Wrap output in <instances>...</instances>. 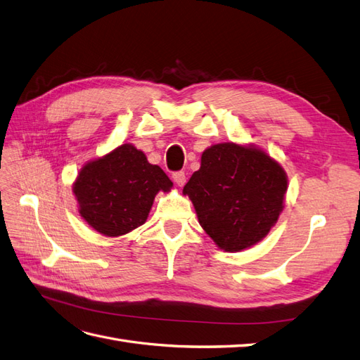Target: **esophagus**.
Segmentation results:
<instances>
[{
    "mask_svg": "<svg viewBox=\"0 0 360 360\" xmlns=\"http://www.w3.org/2000/svg\"><path fill=\"white\" fill-rule=\"evenodd\" d=\"M172 180L174 183L177 184V186H183L184 183H186V174H184V171H177L172 174Z\"/></svg>",
    "mask_w": 360,
    "mask_h": 360,
    "instance_id": "obj_1",
    "label": "esophagus"
}]
</instances>
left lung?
I'll list each match as a JSON object with an SVG mask.
<instances>
[{"mask_svg":"<svg viewBox=\"0 0 360 360\" xmlns=\"http://www.w3.org/2000/svg\"><path fill=\"white\" fill-rule=\"evenodd\" d=\"M287 174L263 150L234 143L204 150L201 167L183 188L200 225L226 252L254 246L284 209Z\"/></svg>","mask_w":360,"mask_h":360,"instance_id":"obj_1","label":"left lung"}]
</instances>
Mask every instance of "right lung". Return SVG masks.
<instances>
[{
  "label": "right lung",
  "mask_w": 360,
  "mask_h": 360,
  "mask_svg": "<svg viewBox=\"0 0 360 360\" xmlns=\"http://www.w3.org/2000/svg\"><path fill=\"white\" fill-rule=\"evenodd\" d=\"M172 181L143 151L123 144L106 156L86 163L73 183L82 219L97 233L118 237L147 221L159 191Z\"/></svg>",
  "instance_id": "add662e5"
}]
</instances>
